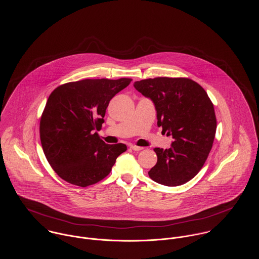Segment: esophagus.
<instances>
[{
	"instance_id": "esophagus-1",
	"label": "esophagus",
	"mask_w": 259,
	"mask_h": 259,
	"mask_svg": "<svg viewBox=\"0 0 259 259\" xmlns=\"http://www.w3.org/2000/svg\"><path fill=\"white\" fill-rule=\"evenodd\" d=\"M131 148H132L133 150H136V151H139V150H142V149H143V148L138 147V146H131Z\"/></svg>"
}]
</instances>
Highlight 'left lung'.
<instances>
[{
    "label": "left lung",
    "instance_id": "1",
    "mask_svg": "<svg viewBox=\"0 0 259 259\" xmlns=\"http://www.w3.org/2000/svg\"><path fill=\"white\" fill-rule=\"evenodd\" d=\"M134 87L155 107L157 125L172 136L171 148H155L149 178L166 186L185 185L203 166L217 132L213 105L201 85L187 77H154Z\"/></svg>",
    "mask_w": 259,
    "mask_h": 259
}]
</instances>
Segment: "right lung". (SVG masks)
<instances>
[{
	"mask_svg": "<svg viewBox=\"0 0 259 259\" xmlns=\"http://www.w3.org/2000/svg\"><path fill=\"white\" fill-rule=\"evenodd\" d=\"M132 78L82 79L64 83L50 95L39 121L45 155L56 174L69 184L85 187L104 180L123 144L107 145L97 131L105 122L111 99Z\"/></svg>",
	"mask_w": 259,
	"mask_h": 259,
	"instance_id": "1",
	"label": "right lung"
}]
</instances>
